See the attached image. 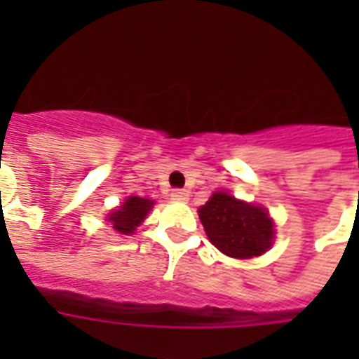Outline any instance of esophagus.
<instances>
[{
	"label": "esophagus",
	"instance_id": "1",
	"mask_svg": "<svg viewBox=\"0 0 359 359\" xmlns=\"http://www.w3.org/2000/svg\"><path fill=\"white\" fill-rule=\"evenodd\" d=\"M171 199H173V201L184 203V201H188V199H190V194H188L186 190H173V191H171Z\"/></svg>",
	"mask_w": 359,
	"mask_h": 359
}]
</instances>
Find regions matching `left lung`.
Listing matches in <instances>:
<instances>
[{
	"instance_id": "left-lung-1",
	"label": "left lung",
	"mask_w": 359,
	"mask_h": 359,
	"mask_svg": "<svg viewBox=\"0 0 359 359\" xmlns=\"http://www.w3.org/2000/svg\"><path fill=\"white\" fill-rule=\"evenodd\" d=\"M208 240L235 259L262 255L273 244V222L268 210L240 201L227 191H216L199 210Z\"/></svg>"
}]
</instances>
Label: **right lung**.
<instances>
[{"label": "right lung", "mask_w": 359, "mask_h": 359, "mask_svg": "<svg viewBox=\"0 0 359 359\" xmlns=\"http://www.w3.org/2000/svg\"><path fill=\"white\" fill-rule=\"evenodd\" d=\"M152 205H154L152 199L130 196L117 210L109 214V225L114 227V231L121 233V235H132L135 227L141 225V222L147 218V214L151 212Z\"/></svg>", "instance_id": "1"}]
</instances>
